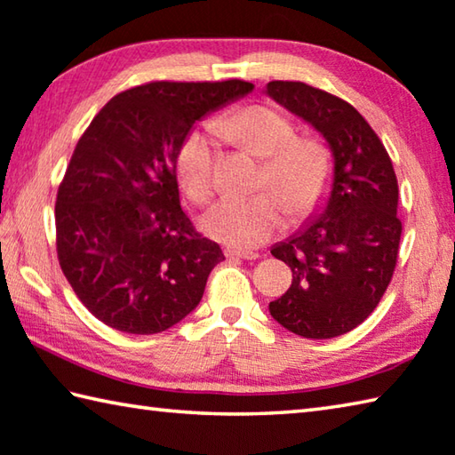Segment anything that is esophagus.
<instances>
[{
  "mask_svg": "<svg viewBox=\"0 0 455 455\" xmlns=\"http://www.w3.org/2000/svg\"><path fill=\"white\" fill-rule=\"evenodd\" d=\"M227 259H243V260H256L259 259V252H252V251H235V249H227L225 251Z\"/></svg>",
  "mask_w": 455,
  "mask_h": 455,
  "instance_id": "esophagus-1",
  "label": "esophagus"
}]
</instances>
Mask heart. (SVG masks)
<instances>
[{
  "instance_id": "heart-1",
  "label": "heart",
  "mask_w": 455,
  "mask_h": 455,
  "mask_svg": "<svg viewBox=\"0 0 455 455\" xmlns=\"http://www.w3.org/2000/svg\"><path fill=\"white\" fill-rule=\"evenodd\" d=\"M217 125L225 137L264 156L260 187L267 191L214 203L201 219V228L214 241L236 251L256 249L284 228L286 209L294 220H302L326 201L334 180L332 151L318 137L296 135L286 113L251 103L227 113ZM175 164L188 199L209 201L217 167V141L211 131H188L177 148Z\"/></svg>"
}]
</instances>
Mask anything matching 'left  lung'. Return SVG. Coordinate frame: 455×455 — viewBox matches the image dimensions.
I'll use <instances>...</instances> for the list:
<instances>
[{
    "label": "left lung",
    "mask_w": 455,
    "mask_h": 455,
    "mask_svg": "<svg viewBox=\"0 0 455 455\" xmlns=\"http://www.w3.org/2000/svg\"><path fill=\"white\" fill-rule=\"evenodd\" d=\"M267 93L320 131L334 155L326 209L270 251L291 267L292 284L268 310L299 336H340L374 312L392 280L398 179L376 131L348 101L302 81H270Z\"/></svg>",
    "instance_id": "1"
}]
</instances>
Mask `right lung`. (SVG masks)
<instances>
[{
    "label": "right lung",
    "instance_id": "add662e5",
    "mask_svg": "<svg viewBox=\"0 0 455 455\" xmlns=\"http://www.w3.org/2000/svg\"><path fill=\"white\" fill-rule=\"evenodd\" d=\"M228 81H151L115 95L77 141L57 188V259L103 324L156 334L201 302L220 246L179 201L177 148L217 107L252 91Z\"/></svg>",
    "mask_w": 455,
    "mask_h": 455
}]
</instances>
